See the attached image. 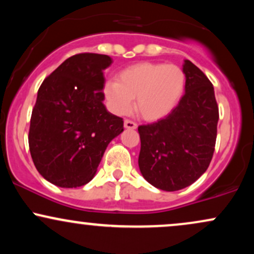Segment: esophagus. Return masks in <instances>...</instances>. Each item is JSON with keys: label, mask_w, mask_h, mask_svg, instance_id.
<instances>
[{"label": "esophagus", "mask_w": 254, "mask_h": 254, "mask_svg": "<svg viewBox=\"0 0 254 254\" xmlns=\"http://www.w3.org/2000/svg\"><path fill=\"white\" fill-rule=\"evenodd\" d=\"M124 127H127V129H137V124L135 122L130 121V119H125L124 121Z\"/></svg>", "instance_id": "esophagus-1"}]
</instances>
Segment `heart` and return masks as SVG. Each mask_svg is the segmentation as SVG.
I'll use <instances>...</instances> for the list:
<instances>
[{"mask_svg":"<svg viewBox=\"0 0 254 254\" xmlns=\"http://www.w3.org/2000/svg\"><path fill=\"white\" fill-rule=\"evenodd\" d=\"M183 69L174 64L143 62L119 71L117 80H107L103 93L107 107L117 116L135 109L145 121H159L176 109L185 89Z\"/></svg>","mask_w":254,"mask_h":254,"instance_id":"b5f03b06","label":"heart"}]
</instances>
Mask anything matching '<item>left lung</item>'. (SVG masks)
Masks as SVG:
<instances>
[{
	"mask_svg": "<svg viewBox=\"0 0 254 254\" xmlns=\"http://www.w3.org/2000/svg\"><path fill=\"white\" fill-rule=\"evenodd\" d=\"M185 94L164 119L138 127V166L148 183L164 191L193 184L208 170L217 136L218 106L212 83L185 60Z\"/></svg>",
	"mask_w": 254,
	"mask_h": 254,
	"instance_id": "obj_1",
	"label": "left lung"
}]
</instances>
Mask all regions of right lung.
Here are the masks:
<instances>
[{"instance_id":"right-lung-1","label":"right lung","mask_w":254,"mask_h":254,"mask_svg":"<svg viewBox=\"0 0 254 254\" xmlns=\"http://www.w3.org/2000/svg\"><path fill=\"white\" fill-rule=\"evenodd\" d=\"M107 55L77 54L39 87L31 116L28 145L37 171L60 188H78L93 179L123 119L104 105Z\"/></svg>"}]
</instances>
